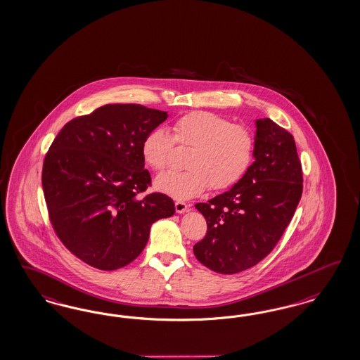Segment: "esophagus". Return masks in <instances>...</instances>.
Masks as SVG:
<instances>
[{
	"label": "esophagus",
	"mask_w": 360,
	"mask_h": 360,
	"mask_svg": "<svg viewBox=\"0 0 360 360\" xmlns=\"http://www.w3.org/2000/svg\"><path fill=\"white\" fill-rule=\"evenodd\" d=\"M187 209H188V206H187L185 202H182V200H176V202H175V211H176L178 214L186 212Z\"/></svg>",
	"instance_id": "esophagus-1"
}]
</instances>
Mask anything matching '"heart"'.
<instances>
[{
  "label": "heart",
  "instance_id": "heart-1",
  "mask_svg": "<svg viewBox=\"0 0 360 360\" xmlns=\"http://www.w3.org/2000/svg\"><path fill=\"white\" fill-rule=\"evenodd\" d=\"M174 142L191 148L184 172H166L155 178L154 186L178 200L212 190L234 186L248 173L255 151V138L248 127L209 112H193L178 118L169 134L154 129L142 141L141 153L155 172L170 163Z\"/></svg>",
  "mask_w": 360,
  "mask_h": 360
}]
</instances>
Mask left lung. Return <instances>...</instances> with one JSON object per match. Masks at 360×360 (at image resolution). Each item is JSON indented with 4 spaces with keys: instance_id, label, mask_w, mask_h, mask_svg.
<instances>
[{
    "instance_id": "obj_1",
    "label": "left lung",
    "mask_w": 360,
    "mask_h": 360,
    "mask_svg": "<svg viewBox=\"0 0 360 360\" xmlns=\"http://www.w3.org/2000/svg\"><path fill=\"white\" fill-rule=\"evenodd\" d=\"M255 127L254 162L248 173L224 194L195 205L207 233L193 250L215 273H240L267 257L302 197L294 136L270 118L257 120Z\"/></svg>"
}]
</instances>
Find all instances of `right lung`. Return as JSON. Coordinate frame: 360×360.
<instances>
[{"mask_svg":"<svg viewBox=\"0 0 360 360\" xmlns=\"http://www.w3.org/2000/svg\"><path fill=\"white\" fill-rule=\"evenodd\" d=\"M169 117L136 103H112L72 120L44 161L42 188L50 222L77 258L112 271L134 261L151 224L174 215L173 199L139 197L151 178L142 141Z\"/></svg>","mask_w":360,"mask_h":360,"instance_id":"1","label":"right lung"}]
</instances>
